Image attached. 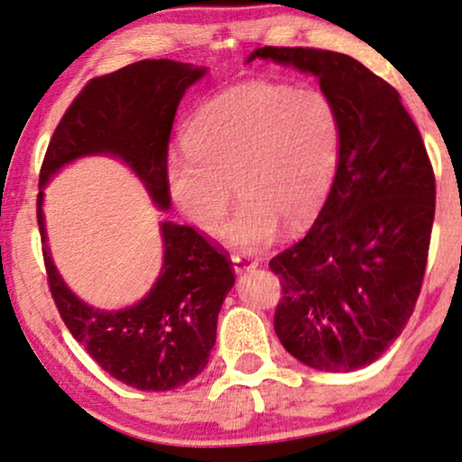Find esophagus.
Here are the masks:
<instances>
[{
  "label": "esophagus",
  "mask_w": 462,
  "mask_h": 462,
  "mask_svg": "<svg viewBox=\"0 0 462 462\" xmlns=\"http://www.w3.org/2000/svg\"><path fill=\"white\" fill-rule=\"evenodd\" d=\"M230 260H232V268H235L236 274L249 273V270L257 268V260H254V257L247 254H232Z\"/></svg>",
  "instance_id": "esophagus-1"
}]
</instances>
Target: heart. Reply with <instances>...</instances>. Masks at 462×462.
I'll list each match as a JSON object with an SVG mask.
<instances>
[{
    "label": "heart",
    "mask_w": 462,
    "mask_h": 462,
    "mask_svg": "<svg viewBox=\"0 0 462 462\" xmlns=\"http://www.w3.org/2000/svg\"><path fill=\"white\" fill-rule=\"evenodd\" d=\"M183 147L164 164L177 208L200 232L217 235L235 186L243 202L224 238L257 251L281 224L306 226L321 211L340 160V114L317 88L243 84L196 109Z\"/></svg>",
    "instance_id": "b5f03b06"
}]
</instances>
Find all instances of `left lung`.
I'll use <instances>...</instances> for the list:
<instances>
[{
	"mask_svg": "<svg viewBox=\"0 0 462 462\" xmlns=\"http://www.w3.org/2000/svg\"><path fill=\"white\" fill-rule=\"evenodd\" d=\"M255 59L319 78L342 125L321 213L302 241L270 260L282 285L274 331L312 370H359L414 312L435 217L431 162L399 92L356 59L274 46L257 48L247 63Z\"/></svg>",
	"mask_w": 462,
	"mask_h": 462,
	"instance_id": "obj_1",
	"label": "left lung"
}]
</instances>
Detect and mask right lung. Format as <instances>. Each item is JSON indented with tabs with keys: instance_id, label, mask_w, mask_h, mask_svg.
<instances>
[{
	"instance_id": "right-lung-1",
	"label": "right lung",
	"mask_w": 462,
	"mask_h": 462,
	"mask_svg": "<svg viewBox=\"0 0 462 462\" xmlns=\"http://www.w3.org/2000/svg\"><path fill=\"white\" fill-rule=\"evenodd\" d=\"M205 73L207 67L147 59L90 79L59 122L42 164L38 224L54 304L86 353L139 391H173L205 370L221 304L235 285L232 262L194 227L160 221L162 268L150 291L126 309H95L54 266L42 211L44 188L73 160L112 156L139 177L160 211H169L164 164L171 128L186 90Z\"/></svg>"
}]
</instances>
